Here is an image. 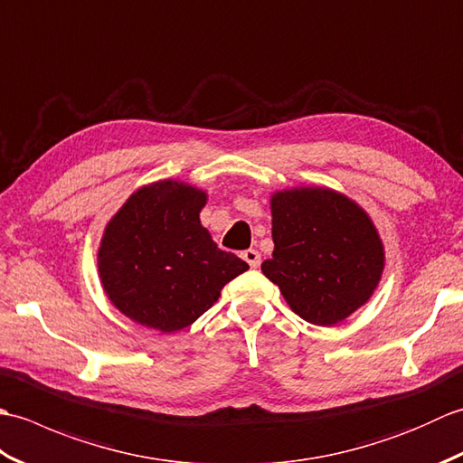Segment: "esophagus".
Here are the masks:
<instances>
[{"label":"esophagus","instance_id":"obj_1","mask_svg":"<svg viewBox=\"0 0 463 463\" xmlns=\"http://www.w3.org/2000/svg\"><path fill=\"white\" fill-rule=\"evenodd\" d=\"M242 259L249 262L250 269H259L260 267V252L254 250V249H249L242 252Z\"/></svg>","mask_w":463,"mask_h":463}]
</instances>
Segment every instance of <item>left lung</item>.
Wrapping results in <instances>:
<instances>
[{
    "instance_id": "1",
    "label": "left lung",
    "mask_w": 463,
    "mask_h": 463,
    "mask_svg": "<svg viewBox=\"0 0 463 463\" xmlns=\"http://www.w3.org/2000/svg\"><path fill=\"white\" fill-rule=\"evenodd\" d=\"M272 259L264 277L310 324L332 326L366 304L383 270L376 226L360 206L330 189L272 194Z\"/></svg>"
}]
</instances>
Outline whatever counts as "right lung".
Listing matches in <instances>:
<instances>
[{
	"instance_id": "obj_1",
	"label": "right lung",
	"mask_w": 463,
	"mask_h": 463,
	"mask_svg": "<svg viewBox=\"0 0 463 463\" xmlns=\"http://www.w3.org/2000/svg\"><path fill=\"white\" fill-rule=\"evenodd\" d=\"M204 203L194 186L159 181L133 193L107 224L99 277L125 317L161 332L183 330L249 270L201 224Z\"/></svg>"
}]
</instances>
